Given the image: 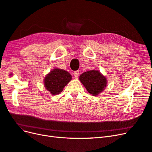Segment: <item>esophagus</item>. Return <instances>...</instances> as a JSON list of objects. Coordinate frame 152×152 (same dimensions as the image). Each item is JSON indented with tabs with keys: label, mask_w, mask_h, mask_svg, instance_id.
<instances>
[{
	"label": "esophagus",
	"mask_w": 152,
	"mask_h": 152,
	"mask_svg": "<svg viewBox=\"0 0 152 152\" xmlns=\"http://www.w3.org/2000/svg\"><path fill=\"white\" fill-rule=\"evenodd\" d=\"M73 76H74L75 78H78L79 76V71H75L73 72Z\"/></svg>",
	"instance_id": "obj_1"
}]
</instances>
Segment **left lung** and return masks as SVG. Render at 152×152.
<instances>
[{
    "instance_id": "obj_1",
    "label": "left lung",
    "mask_w": 152,
    "mask_h": 152,
    "mask_svg": "<svg viewBox=\"0 0 152 152\" xmlns=\"http://www.w3.org/2000/svg\"><path fill=\"white\" fill-rule=\"evenodd\" d=\"M79 79L87 92L93 96L102 93L107 86V78L99 70H93L82 73Z\"/></svg>"
}]
</instances>
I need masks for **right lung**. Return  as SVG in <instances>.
<instances>
[{
	"instance_id": "add662e5",
	"label": "right lung",
	"mask_w": 152,
	"mask_h": 152,
	"mask_svg": "<svg viewBox=\"0 0 152 152\" xmlns=\"http://www.w3.org/2000/svg\"><path fill=\"white\" fill-rule=\"evenodd\" d=\"M71 80L72 75L70 73L63 69L56 68L45 75L44 84L45 89L50 94L54 96L61 93L64 87Z\"/></svg>"
}]
</instances>
